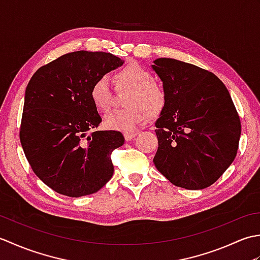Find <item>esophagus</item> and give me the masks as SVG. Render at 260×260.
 <instances>
[{
	"label": "esophagus",
	"instance_id": "esophagus-1",
	"mask_svg": "<svg viewBox=\"0 0 260 260\" xmlns=\"http://www.w3.org/2000/svg\"><path fill=\"white\" fill-rule=\"evenodd\" d=\"M137 134H139L137 132H129V133H125L124 137L126 141H131V140H133L135 136H137Z\"/></svg>",
	"mask_w": 260,
	"mask_h": 260
}]
</instances>
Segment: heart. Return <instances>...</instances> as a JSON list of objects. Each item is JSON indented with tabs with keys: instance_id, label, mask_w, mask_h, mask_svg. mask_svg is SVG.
<instances>
[{
	"instance_id": "b5f03b06",
	"label": "heart",
	"mask_w": 260,
	"mask_h": 260,
	"mask_svg": "<svg viewBox=\"0 0 260 260\" xmlns=\"http://www.w3.org/2000/svg\"><path fill=\"white\" fill-rule=\"evenodd\" d=\"M116 86L127 88L124 105L127 107L113 110L106 117L104 124L110 131L129 133L137 126L144 123L148 115L156 116L162 112L167 97L161 86L152 81L150 71L137 63H129L114 76ZM90 102L99 112H106L109 107L112 91L106 77H98L92 82L89 91Z\"/></svg>"
}]
</instances>
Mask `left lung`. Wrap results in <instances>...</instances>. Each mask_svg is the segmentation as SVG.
<instances>
[{
	"label": "left lung",
	"mask_w": 260,
	"mask_h": 260,
	"mask_svg": "<svg viewBox=\"0 0 260 260\" xmlns=\"http://www.w3.org/2000/svg\"><path fill=\"white\" fill-rule=\"evenodd\" d=\"M151 68L167 97L155 121V168L176 186L208 187L238 151L241 126L230 93L217 76L194 64L158 58Z\"/></svg>",
	"instance_id": "obj_1"
}]
</instances>
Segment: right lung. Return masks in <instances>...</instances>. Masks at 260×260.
<instances>
[{
  "label": "right lung",
  "mask_w": 260,
  "mask_h": 260,
  "mask_svg": "<svg viewBox=\"0 0 260 260\" xmlns=\"http://www.w3.org/2000/svg\"><path fill=\"white\" fill-rule=\"evenodd\" d=\"M123 63L108 52H70L39 68L26 86L21 145L33 172L60 194H91L112 179L110 154L125 140L120 132L96 131L102 117L89 91Z\"/></svg>",
  "instance_id": "right-lung-1"
}]
</instances>
